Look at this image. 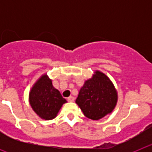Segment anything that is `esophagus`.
I'll use <instances>...</instances> for the list:
<instances>
[{
  "label": "esophagus",
  "mask_w": 152,
  "mask_h": 152,
  "mask_svg": "<svg viewBox=\"0 0 152 152\" xmlns=\"http://www.w3.org/2000/svg\"><path fill=\"white\" fill-rule=\"evenodd\" d=\"M75 100V97L73 96H70L68 98V101L69 102H73Z\"/></svg>",
  "instance_id": "1"
}]
</instances>
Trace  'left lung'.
<instances>
[{
  "label": "left lung",
  "instance_id": "obj_1",
  "mask_svg": "<svg viewBox=\"0 0 152 152\" xmlns=\"http://www.w3.org/2000/svg\"><path fill=\"white\" fill-rule=\"evenodd\" d=\"M117 100V92L110 79L96 71L91 78L85 80L75 102L86 117L98 120L113 112Z\"/></svg>",
  "mask_w": 152,
  "mask_h": 152
}]
</instances>
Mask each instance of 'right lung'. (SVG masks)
Returning a JSON list of instances; mask_svg holds the SVG:
<instances>
[{
  "instance_id": "add662e5",
  "label": "right lung",
  "mask_w": 152,
  "mask_h": 152,
  "mask_svg": "<svg viewBox=\"0 0 152 152\" xmlns=\"http://www.w3.org/2000/svg\"><path fill=\"white\" fill-rule=\"evenodd\" d=\"M31 107L41 119L50 120L58 113L66 100L53 87L52 80L46 74L42 75L33 84L29 94Z\"/></svg>"
}]
</instances>
